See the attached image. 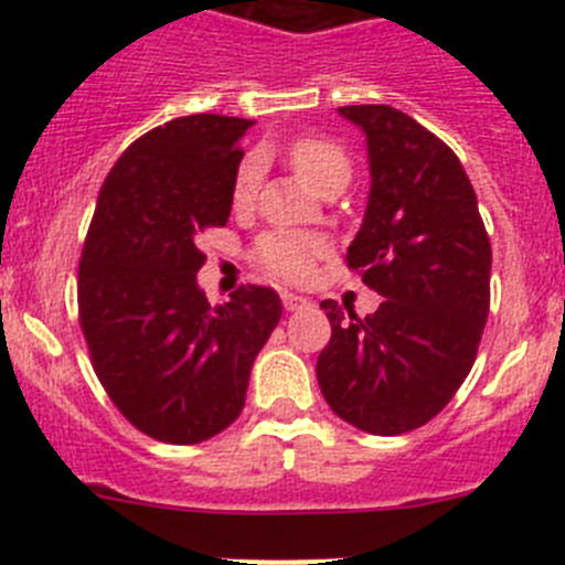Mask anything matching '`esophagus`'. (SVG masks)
Wrapping results in <instances>:
<instances>
[{
	"instance_id": "esophagus-1",
	"label": "esophagus",
	"mask_w": 565,
	"mask_h": 565,
	"mask_svg": "<svg viewBox=\"0 0 565 565\" xmlns=\"http://www.w3.org/2000/svg\"><path fill=\"white\" fill-rule=\"evenodd\" d=\"M281 303L287 311H298L303 309V306H309V300L303 298V295H295V292H281Z\"/></svg>"
}]
</instances>
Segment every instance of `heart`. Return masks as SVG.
<instances>
[{
	"mask_svg": "<svg viewBox=\"0 0 565 565\" xmlns=\"http://www.w3.org/2000/svg\"><path fill=\"white\" fill-rule=\"evenodd\" d=\"M287 158L295 167V172L303 177L319 193L324 188L335 185V182H347L352 174V161L347 156V150L339 141L328 139V136H298L287 147ZM262 172H265V161H262L259 152H248L237 163L230 188L232 207L241 210V213L254 207L256 193H259L262 185ZM324 248H328V241L322 235L270 230L256 237L254 246H250V259L262 270L270 273V276L298 284L311 276L315 262L324 254Z\"/></svg>",
	"mask_w": 565,
	"mask_h": 565,
	"instance_id": "b5f03b06",
	"label": "heart"
}]
</instances>
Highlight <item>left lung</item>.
Here are the masks:
<instances>
[{
	"label": "left lung",
	"instance_id": "8db88e82",
	"mask_svg": "<svg viewBox=\"0 0 565 565\" xmlns=\"http://www.w3.org/2000/svg\"><path fill=\"white\" fill-rule=\"evenodd\" d=\"M369 145L366 218L347 267L383 295L374 315L322 300L324 402L369 435L429 424L476 363L489 315L492 246L451 147L391 106H341Z\"/></svg>",
	"mask_w": 565,
	"mask_h": 565
}]
</instances>
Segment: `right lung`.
<instances>
[{
	"instance_id": "obj_1",
	"label": "right lung",
	"mask_w": 565,
	"mask_h": 565,
	"mask_svg": "<svg viewBox=\"0 0 565 565\" xmlns=\"http://www.w3.org/2000/svg\"><path fill=\"white\" fill-rule=\"evenodd\" d=\"M250 119L191 114L158 125L100 185L78 259V322L114 407L147 437L193 446L246 404L250 366L281 319L270 287L210 306L196 237L226 226Z\"/></svg>"
}]
</instances>
